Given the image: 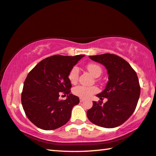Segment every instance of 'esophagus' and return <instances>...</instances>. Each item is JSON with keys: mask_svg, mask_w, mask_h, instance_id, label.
I'll list each match as a JSON object with an SVG mask.
<instances>
[{"mask_svg": "<svg viewBox=\"0 0 156 156\" xmlns=\"http://www.w3.org/2000/svg\"><path fill=\"white\" fill-rule=\"evenodd\" d=\"M84 101H85V100L83 99V98H80V103H83Z\"/></svg>", "mask_w": 156, "mask_h": 156, "instance_id": "esophagus-1", "label": "esophagus"}]
</instances>
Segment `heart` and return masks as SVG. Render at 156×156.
Returning a JSON list of instances; mask_svg holds the SVG:
<instances>
[{"instance_id":"b5f03b06","label":"heart","mask_w":156,"mask_h":156,"mask_svg":"<svg viewBox=\"0 0 156 156\" xmlns=\"http://www.w3.org/2000/svg\"><path fill=\"white\" fill-rule=\"evenodd\" d=\"M87 70L94 77L97 78L101 76L102 69L101 66L96 64H90L87 66ZM79 75V69L77 66H73L69 73V80L74 84L77 82ZM98 91V89L96 87H86V86L78 85L73 89V93L76 96L81 98H88L89 97Z\"/></svg>"}]
</instances>
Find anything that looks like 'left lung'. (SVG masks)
I'll return each mask as SVG.
<instances>
[{"label":"left lung","instance_id":"obj_1","mask_svg":"<svg viewBox=\"0 0 156 156\" xmlns=\"http://www.w3.org/2000/svg\"><path fill=\"white\" fill-rule=\"evenodd\" d=\"M91 60L103 65L107 69L108 82L105 90L96 96L102 101L93 102L87 112L91 123L99 126L112 128L124 123L134 112L140 95L137 73L125 60L114 54L89 56Z\"/></svg>","mask_w":156,"mask_h":156}]
</instances>
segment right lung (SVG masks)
I'll return each mask as SVG.
<instances>
[{"instance_id":"obj_1","label":"right lung","mask_w":156,"mask_h":156,"mask_svg":"<svg viewBox=\"0 0 156 156\" xmlns=\"http://www.w3.org/2000/svg\"><path fill=\"white\" fill-rule=\"evenodd\" d=\"M85 55H53L44 59L30 71L25 80L21 103L27 117L37 127L54 130L70 119L73 106L80 100L70 94L69 73ZM64 92L67 99H58Z\"/></svg>"}]
</instances>
